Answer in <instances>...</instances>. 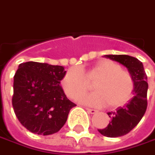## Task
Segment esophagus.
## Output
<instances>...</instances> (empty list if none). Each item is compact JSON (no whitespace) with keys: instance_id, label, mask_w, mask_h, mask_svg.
<instances>
[{"instance_id":"34e87169","label":"esophagus","mask_w":155,"mask_h":155,"mask_svg":"<svg viewBox=\"0 0 155 155\" xmlns=\"http://www.w3.org/2000/svg\"><path fill=\"white\" fill-rule=\"evenodd\" d=\"M86 110L90 113V114H96L97 111V110H95V109H91V108H86Z\"/></svg>"}]
</instances>
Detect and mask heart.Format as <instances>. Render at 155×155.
Instances as JSON below:
<instances>
[{
  "mask_svg": "<svg viewBox=\"0 0 155 155\" xmlns=\"http://www.w3.org/2000/svg\"><path fill=\"white\" fill-rule=\"evenodd\" d=\"M87 79H97L93 84L96 91L80 98L83 103L117 108L128 103L133 96L135 81L132 74L122 69L120 64L109 59H101L89 69L78 66L68 69L62 80L65 94L74 99L85 94L89 90Z\"/></svg>",
  "mask_w": 155,
  "mask_h": 155,
  "instance_id": "heart-1",
  "label": "heart"
}]
</instances>
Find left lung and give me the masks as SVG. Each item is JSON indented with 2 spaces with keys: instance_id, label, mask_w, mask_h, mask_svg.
Returning <instances> with one entry per match:
<instances>
[{
  "instance_id": "8db88e82",
  "label": "left lung",
  "mask_w": 155,
  "mask_h": 155,
  "mask_svg": "<svg viewBox=\"0 0 155 155\" xmlns=\"http://www.w3.org/2000/svg\"><path fill=\"white\" fill-rule=\"evenodd\" d=\"M106 58L117 61L126 66L135 81L132 99L123 107L107 114L111 121L107 127L97 130L103 136L117 137L128 134L138 124L147 108V76L142 62L128 55H106Z\"/></svg>"
}]
</instances>
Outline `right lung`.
<instances>
[{
  "instance_id": "right-lung-1",
  "label": "right lung",
  "mask_w": 155,
  "mask_h": 155,
  "mask_svg": "<svg viewBox=\"0 0 155 155\" xmlns=\"http://www.w3.org/2000/svg\"><path fill=\"white\" fill-rule=\"evenodd\" d=\"M66 71L64 66L25 62L14 75L12 106L17 118L29 131L38 135L58 132L76 106L60 86Z\"/></svg>"
}]
</instances>
